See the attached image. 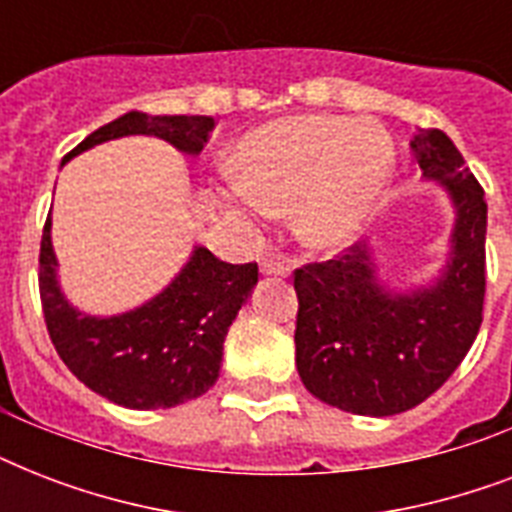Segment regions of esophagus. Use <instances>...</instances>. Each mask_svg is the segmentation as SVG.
Returning <instances> with one entry per match:
<instances>
[{
  "label": "esophagus",
  "mask_w": 512,
  "mask_h": 512,
  "mask_svg": "<svg viewBox=\"0 0 512 512\" xmlns=\"http://www.w3.org/2000/svg\"><path fill=\"white\" fill-rule=\"evenodd\" d=\"M289 268H292V265H289L287 257H276V255L263 257V263H260V271H263L265 276H287Z\"/></svg>",
  "instance_id": "obj_1"
}]
</instances>
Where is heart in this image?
Instances as JSON below:
<instances>
[{"label":"heart","mask_w":512,"mask_h":512,"mask_svg":"<svg viewBox=\"0 0 512 512\" xmlns=\"http://www.w3.org/2000/svg\"><path fill=\"white\" fill-rule=\"evenodd\" d=\"M388 132L345 116H292L249 132L233 156V209L287 212L313 247H340L369 220L390 177Z\"/></svg>","instance_id":"obj_1"}]
</instances>
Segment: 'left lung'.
I'll list each match as a JSON object with an SVG mask.
<instances>
[{"mask_svg": "<svg viewBox=\"0 0 512 512\" xmlns=\"http://www.w3.org/2000/svg\"><path fill=\"white\" fill-rule=\"evenodd\" d=\"M412 151L457 207L452 260L436 287L385 292L366 244L295 268L297 372L342 412L390 417L422 404L468 356L484 321V188L441 130H417Z\"/></svg>", "mask_w": 512, "mask_h": 512, "instance_id": "left-lung-1", "label": "left lung"}]
</instances>
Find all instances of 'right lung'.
<instances>
[{"label": "right lung", "instance_id": "right-lung-1", "mask_svg": "<svg viewBox=\"0 0 512 512\" xmlns=\"http://www.w3.org/2000/svg\"><path fill=\"white\" fill-rule=\"evenodd\" d=\"M215 130L212 116H151L130 111L79 143L71 156L122 135H156L199 154ZM50 217L39 249V297L50 340L63 364L90 390L127 409H170L215 385L223 342L257 284V265L223 263L196 247L180 276L138 311L95 319L66 303L55 279Z\"/></svg>", "mask_w": 512, "mask_h": 512}]
</instances>
